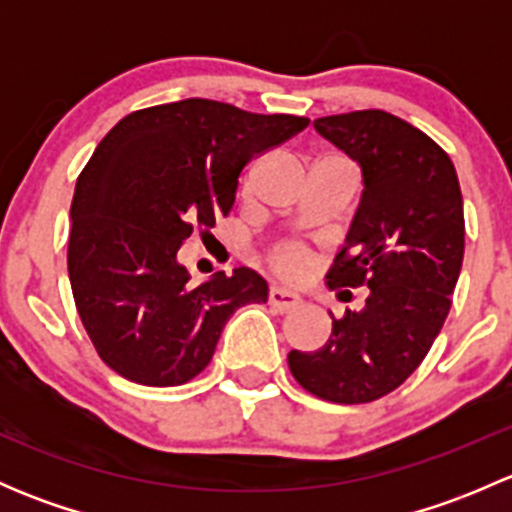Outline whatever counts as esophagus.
<instances>
[{"mask_svg": "<svg viewBox=\"0 0 512 512\" xmlns=\"http://www.w3.org/2000/svg\"><path fill=\"white\" fill-rule=\"evenodd\" d=\"M270 304L275 309H280V312H292V309H297L299 304H302V297L294 292H289V289H282V287H272L270 289Z\"/></svg>", "mask_w": 512, "mask_h": 512, "instance_id": "esophagus-1", "label": "esophagus"}]
</instances>
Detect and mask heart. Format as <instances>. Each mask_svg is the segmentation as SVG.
I'll return each instance as SVG.
<instances>
[{"label": "heart", "mask_w": 512, "mask_h": 512, "mask_svg": "<svg viewBox=\"0 0 512 512\" xmlns=\"http://www.w3.org/2000/svg\"><path fill=\"white\" fill-rule=\"evenodd\" d=\"M272 265L287 280H299V277L307 275L309 265H312V257H309L307 247L299 245V242H282L272 250L270 255Z\"/></svg>", "instance_id": "b5f03b06"}]
</instances>
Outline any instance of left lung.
<instances>
[{"instance_id":"left-lung-1","label":"left lung","mask_w":512,"mask_h":512,"mask_svg":"<svg viewBox=\"0 0 512 512\" xmlns=\"http://www.w3.org/2000/svg\"><path fill=\"white\" fill-rule=\"evenodd\" d=\"M314 128L359 163L364 183L327 282L371 292L361 312L332 314L322 349H292L287 361L309 394L369 404L414 374L446 322L463 265L461 185L436 141L379 108L317 118Z\"/></svg>"}]
</instances>
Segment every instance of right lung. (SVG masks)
I'll return each instance as SVG.
<instances>
[{
	"mask_svg": "<svg viewBox=\"0 0 512 512\" xmlns=\"http://www.w3.org/2000/svg\"><path fill=\"white\" fill-rule=\"evenodd\" d=\"M309 118L185 98L128 113L103 136L71 200L69 280L98 356L123 379L178 386L213 359L227 319L267 302L250 267L190 282L178 250L230 213L255 156Z\"/></svg>",
	"mask_w": 512,
	"mask_h": 512,
	"instance_id": "1",
	"label": "right lung"
}]
</instances>
